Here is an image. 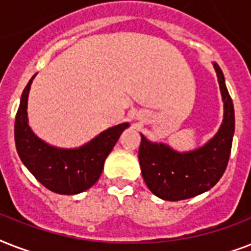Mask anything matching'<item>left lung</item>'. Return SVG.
Returning <instances> with one entry per match:
<instances>
[{"mask_svg": "<svg viewBox=\"0 0 251 251\" xmlns=\"http://www.w3.org/2000/svg\"><path fill=\"white\" fill-rule=\"evenodd\" d=\"M224 101V120L218 134L197 151L178 153L168 146L151 143L142 135L139 164L150 190L165 201L193 198L214 187L229 160L234 133V109L220 66L214 64Z\"/></svg>", "mask_w": 251, "mask_h": 251, "instance_id": "left-lung-1", "label": "left lung"}]
</instances>
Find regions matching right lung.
I'll list each match as a JSON object with an SVG mask.
<instances>
[{"instance_id": "obj_1", "label": "right lung", "mask_w": 251, "mask_h": 251, "mask_svg": "<svg viewBox=\"0 0 251 251\" xmlns=\"http://www.w3.org/2000/svg\"><path fill=\"white\" fill-rule=\"evenodd\" d=\"M32 79L22 94L15 116L14 137L18 155L35 178L53 193L66 195L82 193L98 181L106 156L129 124L102 131L80 149L64 150L47 145L32 133L27 120V100Z\"/></svg>"}]
</instances>
